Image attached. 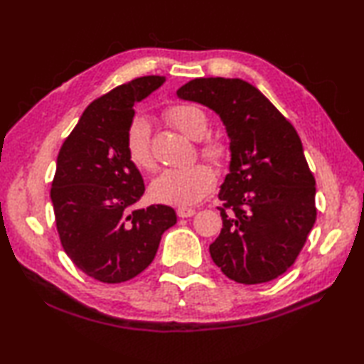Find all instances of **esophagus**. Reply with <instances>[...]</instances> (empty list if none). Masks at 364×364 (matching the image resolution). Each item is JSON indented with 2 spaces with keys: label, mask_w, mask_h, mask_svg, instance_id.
Masks as SVG:
<instances>
[{
  "label": "esophagus",
  "mask_w": 364,
  "mask_h": 364,
  "mask_svg": "<svg viewBox=\"0 0 364 364\" xmlns=\"http://www.w3.org/2000/svg\"><path fill=\"white\" fill-rule=\"evenodd\" d=\"M196 211L193 208H187V207H180L177 208V215L180 218H187V217H192Z\"/></svg>",
  "instance_id": "1"
}]
</instances>
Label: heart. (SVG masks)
<instances>
[{
    "label": "heart",
    "instance_id": "obj_1",
    "mask_svg": "<svg viewBox=\"0 0 364 364\" xmlns=\"http://www.w3.org/2000/svg\"><path fill=\"white\" fill-rule=\"evenodd\" d=\"M169 122L187 136L199 139L208 128L207 116L192 104L173 105L168 112ZM151 124L144 114H135L126 129L124 147L129 161L139 169H151L154 157L151 153ZM200 151L211 161H220L225 156V147L217 139H205ZM215 172L203 164L188 168H171L156 176L149 187L150 198L159 203L188 207L198 203L215 187Z\"/></svg>",
    "mask_w": 364,
    "mask_h": 364
}]
</instances>
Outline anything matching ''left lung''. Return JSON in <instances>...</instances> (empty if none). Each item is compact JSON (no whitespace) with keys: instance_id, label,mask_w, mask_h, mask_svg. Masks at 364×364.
<instances>
[{"instance_id":"1","label":"left lung","mask_w":364,"mask_h":364,"mask_svg":"<svg viewBox=\"0 0 364 364\" xmlns=\"http://www.w3.org/2000/svg\"><path fill=\"white\" fill-rule=\"evenodd\" d=\"M207 105L230 138L229 173L218 199L223 228L214 263L240 284L278 278L296 262L317 218L315 178L293 124L240 78H195L177 90Z\"/></svg>"}]
</instances>
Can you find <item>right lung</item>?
<instances>
[{
	"mask_svg": "<svg viewBox=\"0 0 364 364\" xmlns=\"http://www.w3.org/2000/svg\"><path fill=\"white\" fill-rule=\"evenodd\" d=\"M164 82L139 77L90 102L58 154L50 198L60 244L78 269L101 282L143 272L177 221L168 205L131 210L146 186L124 147L134 104Z\"/></svg>",
	"mask_w": 364,
	"mask_h": 364,
	"instance_id": "obj_1",
	"label": "right lung"
}]
</instances>
